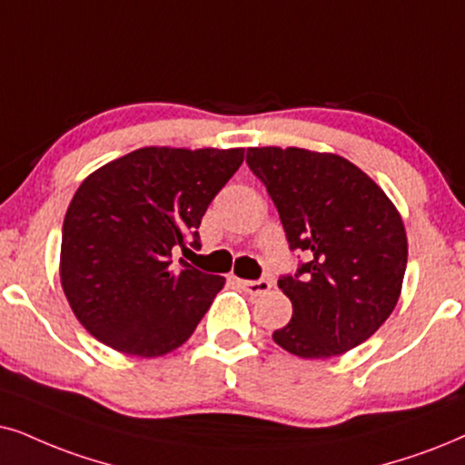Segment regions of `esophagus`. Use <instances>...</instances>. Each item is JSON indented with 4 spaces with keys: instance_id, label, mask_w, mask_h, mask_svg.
<instances>
[{
    "instance_id": "1",
    "label": "esophagus",
    "mask_w": 465,
    "mask_h": 465,
    "mask_svg": "<svg viewBox=\"0 0 465 465\" xmlns=\"http://www.w3.org/2000/svg\"><path fill=\"white\" fill-rule=\"evenodd\" d=\"M238 285L242 287L246 293H251V296H262V293H266L272 283H270L268 279H260V281H242L238 279Z\"/></svg>"
}]
</instances>
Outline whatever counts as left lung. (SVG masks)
<instances>
[{"mask_svg": "<svg viewBox=\"0 0 465 465\" xmlns=\"http://www.w3.org/2000/svg\"><path fill=\"white\" fill-rule=\"evenodd\" d=\"M246 164L279 210L292 251L309 262L279 279L292 320L276 345L331 358L367 341L401 293L408 238L397 208L343 156L302 148H249Z\"/></svg>", "mask_w": 465, "mask_h": 465, "instance_id": "1", "label": "left lung"}]
</instances>
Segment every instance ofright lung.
Masks as SVG:
<instances>
[{
    "label": "right lung",
    "instance_id": "1",
    "mask_svg": "<svg viewBox=\"0 0 465 465\" xmlns=\"http://www.w3.org/2000/svg\"><path fill=\"white\" fill-rule=\"evenodd\" d=\"M242 161V148H139L81 182L62 227L60 279L92 337L154 358L195 332L225 279L172 257L202 246V216Z\"/></svg>",
    "mask_w": 465,
    "mask_h": 465
}]
</instances>
